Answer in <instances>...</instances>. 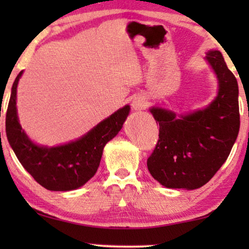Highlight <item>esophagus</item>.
<instances>
[{"mask_svg": "<svg viewBox=\"0 0 249 249\" xmlns=\"http://www.w3.org/2000/svg\"><path fill=\"white\" fill-rule=\"evenodd\" d=\"M146 107H147V101H146V98L144 96H137L132 100V103H131L132 110L142 111L144 110Z\"/></svg>", "mask_w": 249, "mask_h": 249, "instance_id": "obj_1", "label": "esophagus"}]
</instances>
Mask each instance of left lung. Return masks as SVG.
Listing matches in <instances>:
<instances>
[{
  "label": "left lung",
  "mask_w": 249,
  "mask_h": 249,
  "mask_svg": "<svg viewBox=\"0 0 249 249\" xmlns=\"http://www.w3.org/2000/svg\"><path fill=\"white\" fill-rule=\"evenodd\" d=\"M206 60L219 80L217 96L209 107L180 117L164 108H151L160 130L147 168L166 188L190 190L209 182L226 162L239 132L236 77L220 51H209Z\"/></svg>",
  "instance_id": "8db88e82"
}]
</instances>
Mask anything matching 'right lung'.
Wrapping results in <instances>:
<instances>
[{
    "mask_svg": "<svg viewBox=\"0 0 249 249\" xmlns=\"http://www.w3.org/2000/svg\"><path fill=\"white\" fill-rule=\"evenodd\" d=\"M20 71L13 83L5 118L6 137L27 172L44 188L67 192L84 186L93 178L100 165L103 148L114 138L127 119L130 107L125 105L83 137L56 147H44L33 142L22 130L17 115V86Z\"/></svg>",
    "mask_w": 249,
    "mask_h": 249,
    "instance_id": "add662e5",
    "label": "right lung"
}]
</instances>
